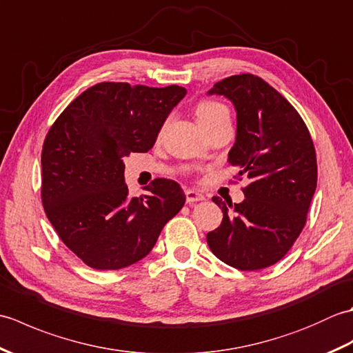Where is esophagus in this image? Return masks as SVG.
<instances>
[{
  "label": "esophagus",
  "mask_w": 353,
  "mask_h": 353,
  "mask_svg": "<svg viewBox=\"0 0 353 353\" xmlns=\"http://www.w3.org/2000/svg\"><path fill=\"white\" fill-rule=\"evenodd\" d=\"M185 196H186V203H194V201H201L205 200L203 194H200L194 190H186L185 191Z\"/></svg>",
  "instance_id": "1"
}]
</instances>
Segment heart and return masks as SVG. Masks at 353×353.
<instances>
[{
	"instance_id": "obj_1",
	"label": "heart",
	"mask_w": 353,
	"mask_h": 353,
	"mask_svg": "<svg viewBox=\"0 0 353 353\" xmlns=\"http://www.w3.org/2000/svg\"><path fill=\"white\" fill-rule=\"evenodd\" d=\"M196 115L199 123L203 127H208L221 121V119H229V110L220 101L205 99L196 104Z\"/></svg>"
}]
</instances>
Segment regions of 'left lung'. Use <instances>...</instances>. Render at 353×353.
I'll use <instances>...</instances> for the list:
<instances>
[{"mask_svg": "<svg viewBox=\"0 0 353 353\" xmlns=\"http://www.w3.org/2000/svg\"><path fill=\"white\" fill-rule=\"evenodd\" d=\"M209 94L235 104L238 130L229 163L250 183L243 203L212 197L223 221L206 235L209 249L228 265L254 272L281 261L306 224L317 186V157L301 114L253 74L216 81Z\"/></svg>", "mask_w": 353, "mask_h": 353, "instance_id": "obj_1", "label": "left lung"}]
</instances>
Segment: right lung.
I'll use <instances>...</instances> for the list:
<instances>
[{"label": "right lung", "mask_w": 353, "mask_h": 353, "mask_svg": "<svg viewBox=\"0 0 353 353\" xmlns=\"http://www.w3.org/2000/svg\"><path fill=\"white\" fill-rule=\"evenodd\" d=\"M185 88L103 81L72 100L45 137L41 197L59 238L95 270H119L145 258L185 205L171 179L129 196L123 157L153 147Z\"/></svg>", "instance_id": "obj_1"}]
</instances>
